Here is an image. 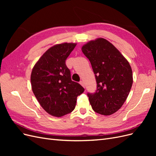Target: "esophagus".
I'll return each instance as SVG.
<instances>
[{"label": "esophagus", "instance_id": "34e87169", "mask_svg": "<svg viewBox=\"0 0 156 156\" xmlns=\"http://www.w3.org/2000/svg\"><path fill=\"white\" fill-rule=\"evenodd\" d=\"M79 83H80V84H81V85L84 88V83L83 82V81H81L79 82Z\"/></svg>", "mask_w": 156, "mask_h": 156}]
</instances>
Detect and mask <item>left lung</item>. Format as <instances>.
I'll use <instances>...</instances> for the list:
<instances>
[{"mask_svg": "<svg viewBox=\"0 0 156 156\" xmlns=\"http://www.w3.org/2000/svg\"><path fill=\"white\" fill-rule=\"evenodd\" d=\"M81 49L90 62L97 83L96 92L87 94L90 103L97 113L112 115L123 105L133 84L128 61L104 38L89 41Z\"/></svg>", "mask_w": 156, "mask_h": 156, "instance_id": "left-lung-1", "label": "left lung"}]
</instances>
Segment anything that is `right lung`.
<instances>
[{"label":"right lung","instance_id":"1","mask_svg":"<svg viewBox=\"0 0 156 156\" xmlns=\"http://www.w3.org/2000/svg\"><path fill=\"white\" fill-rule=\"evenodd\" d=\"M76 44L64 43L51 47L41 56L32 71L33 93L42 108L49 114L61 117L72 112L78 96L84 88L71 78L66 65Z\"/></svg>","mask_w":156,"mask_h":156}]
</instances>
